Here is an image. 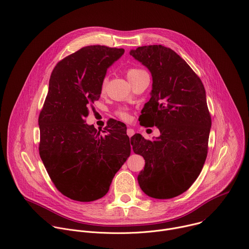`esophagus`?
Returning a JSON list of instances; mask_svg holds the SVG:
<instances>
[{
  "label": "esophagus",
  "instance_id": "obj_1",
  "mask_svg": "<svg viewBox=\"0 0 249 249\" xmlns=\"http://www.w3.org/2000/svg\"><path fill=\"white\" fill-rule=\"evenodd\" d=\"M126 133H127V135L130 137V136H132V135L134 134V130H133V129H131V128H127Z\"/></svg>",
  "mask_w": 249,
  "mask_h": 249
}]
</instances>
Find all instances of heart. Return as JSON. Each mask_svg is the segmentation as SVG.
Listing matches in <instances>:
<instances>
[{
	"label": "heart",
	"instance_id": "heart-1",
	"mask_svg": "<svg viewBox=\"0 0 249 249\" xmlns=\"http://www.w3.org/2000/svg\"><path fill=\"white\" fill-rule=\"evenodd\" d=\"M143 73H146V72H145L144 71H142V70L131 68V69H128V70H127V71H126V76H127L128 80L130 81V80L136 78L137 76H139V75H141V74H143ZM106 83H107V79L105 78L104 81H103V83H102V89H103V90L105 89ZM121 117H122L123 119H127V115H126L125 113H121Z\"/></svg>",
	"mask_w": 249,
	"mask_h": 249
}]
</instances>
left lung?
I'll list each match as a JSON object with an SVG mask.
<instances>
[{
  "label": "left lung",
  "mask_w": 249,
  "mask_h": 249,
  "mask_svg": "<svg viewBox=\"0 0 249 249\" xmlns=\"http://www.w3.org/2000/svg\"><path fill=\"white\" fill-rule=\"evenodd\" d=\"M129 55L152 75L151 98L140 123L160 130L153 141L138 133L130 138L133 152L145 160L137 180L146 195L170 199L191 186L205 163L211 128L206 92L200 78L170 48L142 46Z\"/></svg>",
  "instance_id": "8db88e82"
}]
</instances>
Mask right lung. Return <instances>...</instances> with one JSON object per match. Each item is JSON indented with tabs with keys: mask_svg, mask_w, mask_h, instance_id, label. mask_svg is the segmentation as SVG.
<instances>
[{
	"mask_svg": "<svg viewBox=\"0 0 249 249\" xmlns=\"http://www.w3.org/2000/svg\"><path fill=\"white\" fill-rule=\"evenodd\" d=\"M124 49L87 46L62 60L49 80L39 115L41 160L55 186L72 200L89 202L109 191L130 155L126 126L112 121L106 130L85 124L99 100L107 70Z\"/></svg>",
	"mask_w": 249,
	"mask_h": 249,
	"instance_id": "right-lung-1",
	"label": "right lung"
}]
</instances>
